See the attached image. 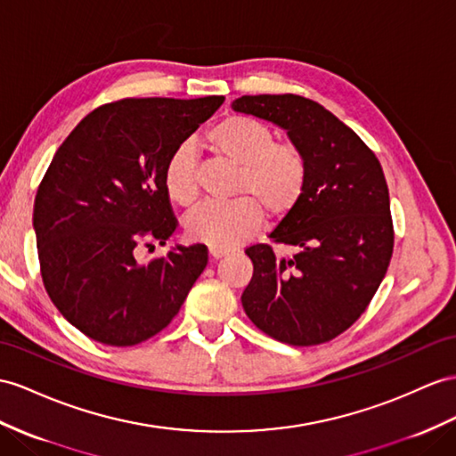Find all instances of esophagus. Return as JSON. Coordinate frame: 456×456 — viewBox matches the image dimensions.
Masks as SVG:
<instances>
[{
    "instance_id": "obj_1",
    "label": "esophagus",
    "mask_w": 456,
    "mask_h": 456,
    "mask_svg": "<svg viewBox=\"0 0 456 456\" xmlns=\"http://www.w3.org/2000/svg\"><path fill=\"white\" fill-rule=\"evenodd\" d=\"M231 248H221V247H209V258L212 260H219L224 256H229Z\"/></svg>"
}]
</instances>
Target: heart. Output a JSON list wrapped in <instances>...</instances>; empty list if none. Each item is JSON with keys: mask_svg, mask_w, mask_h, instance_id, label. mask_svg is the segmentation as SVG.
I'll list each match as a JSON object with an SVG mask.
<instances>
[{"mask_svg": "<svg viewBox=\"0 0 456 456\" xmlns=\"http://www.w3.org/2000/svg\"><path fill=\"white\" fill-rule=\"evenodd\" d=\"M206 144L219 159L237 166L227 204H204L186 221V237L229 248L258 229L262 214L279 221L302 202L310 181V161L298 144L275 140V133L250 115H227L206 133ZM169 200L192 208L198 200L196 159L191 146H179L163 169Z\"/></svg>", "mask_w": 456, "mask_h": 456, "instance_id": "obj_1", "label": "heart"}]
</instances>
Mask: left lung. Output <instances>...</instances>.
Listing matches in <instances>:
<instances>
[{
	"instance_id": "1",
	"label": "left lung",
	"mask_w": 456,
	"mask_h": 456,
	"mask_svg": "<svg viewBox=\"0 0 456 456\" xmlns=\"http://www.w3.org/2000/svg\"><path fill=\"white\" fill-rule=\"evenodd\" d=\"M232 110L285 128L310 161L302 202L270 239L290 258L254 244L242 308L256 328L293 346L346 331L376 295L393 256L389 189L376 154L318 102L297 94L242 96Z\"/></svg>"
}]
</instances>
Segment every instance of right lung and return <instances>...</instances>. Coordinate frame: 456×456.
<instances>
[{
    "mask_svg": "<svg viewBox=\"0 0 456 456\" xmlns=\"http://www.w3.org/2000/svg\"><path fill=\"white\" fill-rule=\"evenodd\" d=\"M224 100L103 103L57 148L34 200L40 273L55 308L90 339L110 346L150 339L177 316L204 272V244L144 264L136 256L177 229L163 169Z\"/></svg>",
    "mask_w": 456,
    "mask_h": 456,
    "instance_id": "obj_1",
    "label": "right lung"
}]
</instances>
